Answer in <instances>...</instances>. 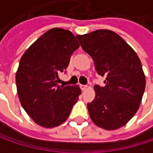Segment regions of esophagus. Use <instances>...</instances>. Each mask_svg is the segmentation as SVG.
I'll return each mask as SVG.
<instances>
[{
  "label": "esophagus",
  "instance_id": "1",
  "mask_svg": "<svg viewBox=\"0 0 153 153\" xmlns=\"http://www.w3.org/2000/svg\"><path fill=\"white\" fill-rule=\"evenodd\" d=\"M80 88H81L82 90H85V89L88 88V86H87V85H80Z\"/></svg>",
  "mask_w": 153,
  "mask_h": 153
}]
</instances>
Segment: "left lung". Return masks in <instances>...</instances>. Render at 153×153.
I'll return each instance as SVG.
<instances>
[{"label":"left lung","mask_w":153,"mask_h":153,"mask_svg":"<svg viewBox=\"0 0 153 153\" xmlns=\"http://www.w3.org/2000/svg\"><path fill=\"white\" fill-rule=\"evenodd\" d=\"M83 50L95 63L97 74L106 77L105 86L95 85V99L88 104L89 116L98 127L117 129L137 111L145 88L141 61L120 35L110 30H97L77 35Z\"/></svg>","instance_id":"1"}]
</instances>
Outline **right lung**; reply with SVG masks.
<instances>
[{"label":"right lung","mask_w":153,"mask_h":153,"mask_svg":"<svg viewBox=\"0 0 153 153\" xmlns=\"http://www.w3.org/2000/svg\"><path fill=\"white\" fill-rule=\"evenodd\" d=\"M79 47L68 30L53 28L42 34L22 56L16 74L20 103L38 125L53 128L70 115L81 93L77 86H59L73 53Z\"/></svg>","instance_id":"add662e5"}]
</instances>
